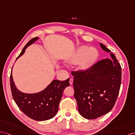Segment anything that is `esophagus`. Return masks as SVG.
Segmentation results:
<instances>
[{
	"label": "esophagus",
	"instance_id": "1",
	"mask_svg": "<svg viewBox=\"0 0 135 135\" xmlns=\"http://www.w3.org/2000/svg\"><path fill=\"white\" fill-rule=\"evenodd\" d=\"M69 83H70V84L71 85L72 84H73V79L72 78H71L70 79V81H69Z\"/></svg>",
	"mask_w": 135,
	"mask_h": 135
}]
</instances>
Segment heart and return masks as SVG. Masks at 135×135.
<instances>
[{"mask_svg":"<svg viewBox=\"0 0 135 135\" xmlns=\"http://www.w3.org/2000/svg\"><path fill=\"white\" fill-rule=\"evenodd\" d=\"M98 57L99 52L96 48L88 49L87 46H82L78 49L76 52L70 58V61L74 64L80 62V69L88 71L96 64Z\"/></svg>","mask_w":135,"mask_h":135,"instance_id":"b5f03b06","label":"heart"}]
</instances>
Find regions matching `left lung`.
<instances>
[{
	"label": "left lung",
	"mask_w": 135,
	"mask_h": 135,
	"mask_svg": "<svg viewBox=\"0 0 135 135\" xmlns=\"http://www.w3.org/2000/svg\"><path fill=\"white\" fill-rule=\"evenodd\" d=\"M104 51L109 49L100 44ZM98 61L90 70L72 71L74 98L80 113L85 119H94L112 109L119 95L121 67L115 55Z\"/></svg>",
	"instance_id": "left-lung-1"
}]
</instances>
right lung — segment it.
Instances as JSON below:
<instances>
[{
	"label": "right lung",
	"instance_id": "1",
	"mask_svg": "<svg viewBox=\"0 0 135 135\" xmlns=\"http://www.w3.org/2000/svg\"><path fill=\"white\" fill-rule=\"evenodd\" d=\"M38 39V37L31 39L23 49L16 60L24 54L28 46ZM69 85V78L62 81L53 80L42 91L34 94H26L21 92L16 89L13 81L12 72L10 75L11 90L16 104L26 116L37 121L47 120L56 114L64 90Z\"/></svg>",
	"mask_w": 135,
	"mask_h": 135
}]
</instances>
